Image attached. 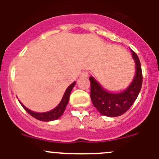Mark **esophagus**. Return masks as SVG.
<instances>
[{
	"label": "esophagus",
	"mask_w": 159,
	"mask_h": 159,
	"mask_svg": "<svg viewBox=\"0 0 159 159\" xmlns=\"http://www.w3.org/2000/svg\"><path fill=\"white\" fill-rule=\"evenodd\" d=\"M80 76L82 77V78H88V71H83V72L81 73Z\"/></svg>",
	"instance_id": "obj_1"
}]
</instances>
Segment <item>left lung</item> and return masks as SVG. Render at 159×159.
<instances>
[{"instance_id":"1","label":"left lung","mask_w":159,"mask_h":159,"mask_svg":"<svg viewBox=\"0 0 159 159\" xmlns=\"http://www.w3.org/2000/svg\"><path fill=\"white\" fill-rule=\"evenodd\" d=\"M135 63V74L130 85L123 92L113 93L107 91L98 81L91 76V99L94 107L102 116L117 117L122 116L132 106L141 91L143 84L141 64L135 52L130 50Z\"/></svg>"}]
</instances>
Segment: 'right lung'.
<instances>
[{
	"mask_svg": "<svg viewBox=\"0 0 159 159\" xmlns=\"http://www.w3.org/2000/svg\"><path fill=\"white\" fill-rule=\"evenodd\" d=\"M75 85V82L72 83V84L70 85L68 88L66 89L65 92H64V95L62 97V99L58 105H57L54 109L51 111H48L46 112H36L33 111L29 110V108H27L25 105L22 103L20 101H19L20 103L21 104V106L23 107L24 109H25L28 113L32 116V117H34L35 119H38V120H40V121L43 122H50L53 121V120H57L58 119L60 116H62L64 114V111L66 109V107H67V103H68V101H69V97L70 94L71 92V90L73 89L74 86Z\"/></svg>",
	"mask_w": 159,
	"mask_h": 159,
	"instance_id": "right-lung-1",
	"label": "right lung"
}]
</instances>
